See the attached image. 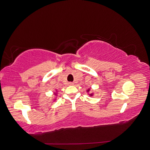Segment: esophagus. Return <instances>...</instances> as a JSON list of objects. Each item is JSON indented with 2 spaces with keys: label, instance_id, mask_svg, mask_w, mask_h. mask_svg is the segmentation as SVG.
I'll use <instances>...</instances> for the list:
<instances>
[{
  "label": "esophagus",
  "instance_id": "34e87169",
  "mask_svg": "<svg viewBox=\"0 0 150 150\" xmlns=\"http://www.w3.org/2000/svg\"><path fill=\"white\" fill-rule=\"evenodd\" d=\"M70 84H72V83H70Z\"/></svg>",
  "mask_w": 150,
  "mask_h": 150
}]
</instances>
